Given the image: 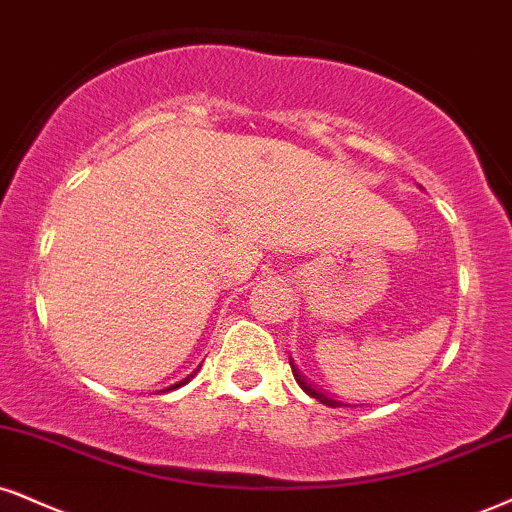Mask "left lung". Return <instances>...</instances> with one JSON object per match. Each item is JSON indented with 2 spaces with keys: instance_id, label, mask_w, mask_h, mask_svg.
<instances>
[{
  "instance_id": "obj_1",
  "label": "left lung",
  "mask_w": 512,
  "mask_h": 512,
  "mask_svg": "<svg viewBox=\"0 0 512 512\" xmlns=\"http://www.w3.org/2000/svg\"><path fill=\"white\" fill-rule=\"evenodd\" d=\"M288 360H291V357H288ZM291 369H293V377H295V381H298V386L300 389H303L307 396H312V398H317L319 403H324V405H329V408H338V405H343V403H338V400H334V398H329V396H324V393H319L317 389H312V384H307L305 381V377L303 374H300V369L293 365V360H291Z\"/></svg>"
}]
</instances>
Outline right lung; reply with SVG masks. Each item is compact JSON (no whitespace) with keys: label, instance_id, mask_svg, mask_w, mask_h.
Segmentation results:
<instances>
[{"label":"right lung","instance_id":"right-lung-1","mask_svg":"<svg viewBox=\"0 0 512 512\" xmlns=\"http://www.w3.org/2000/svg\"><path fill=\"white\" fill-rule=\"evenodd\" d=\"M200 367H202V365H200ZM200 367H197V369H195V372H190V374H188V377H186V379H181V381H178V384H174V386H169V389H164V391H174V389H178V386H183V384H188V381H190V379H193V377H195V374H197V372H200Z\"/></svg>","mask_w":512,"mask_h":512}]
</instances>
